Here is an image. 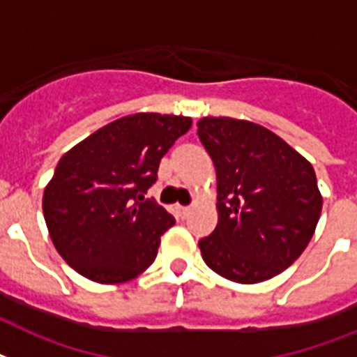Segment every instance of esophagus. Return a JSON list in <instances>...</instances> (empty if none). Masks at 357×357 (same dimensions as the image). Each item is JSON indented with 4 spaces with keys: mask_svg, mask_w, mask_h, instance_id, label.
Wrapping results in <instances>:
<instances>
[{
    "mask_svg": "<svg viewBox=\"0 0 357 357\" xmlns=\"http://www.w3.org/2000/svg\"><path fill=\"white\" fill-rule=\"evenodd\" d=\"M190 213H192V207H179V214H181L183 218H187Z\"/></svg>",
    "mask_w": 357,
    "mask_h": 357,
    "instance_id": "34e87169",
    "label": "esophagus"
}]
</instances>
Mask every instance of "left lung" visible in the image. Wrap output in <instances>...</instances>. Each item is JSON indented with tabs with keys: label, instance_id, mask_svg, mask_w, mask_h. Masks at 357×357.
<instances>
[{
	"label": "left lung",
	"instance_id": "8db88e82",
	"mask_svg": "<svg viewBox=\"0 0 357 357\" xmlns=\"http://www.w3.org/2000/svg\"><path fill=\"white\" fill-rule=\"evenodd\" d=\"M198 137L218 183V224L198 244L205 264L233 282L273 279L303 255L319 222L314 167L277 133L244 119H199Z\"/></svg>",
	"mask_w": 357,
	"mask_h": 357
}]
</instances>
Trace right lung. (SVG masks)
Wrapping results in <instances>:
<instances>
[{
	"mask_svg": "<svg viewBox=\"0 0 357 357\" xmlns=\"http://www.w3.org/2000/svg\"><path fill=\"white\" fill-rule=\"evenodd\" d=\"M192 126L183 115L133 113L63 153L43 188L42 208L58 255L86 279L123 284L155 260L172 214L144 192L159 161Z\"/></svg>",
	"mask_w": 357,
	"mask_h": 357,
	"instance_id": "add662e5",
	"label": "right lung"
}]
</instances>
